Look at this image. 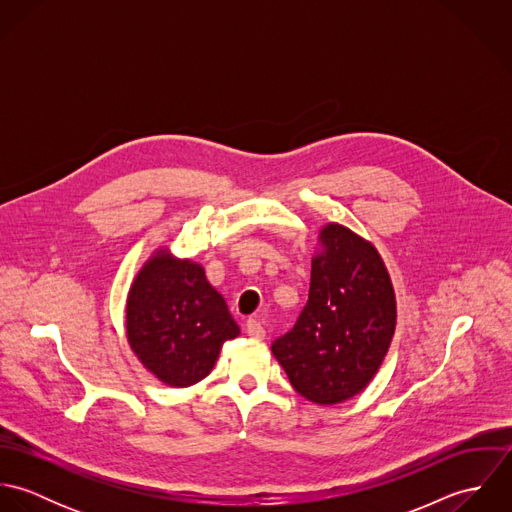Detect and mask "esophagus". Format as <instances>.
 Masks as SVG:
<instances>
[{
	"label": "esophagus",
	"instance_id": "1",
	"mask_svg": "<svg viewBox=\"0 0 512 512\" xmlns=\"http://www.w3.org/2000/svg\"><path fill=\"white\" fill-rule=\"evenodd\" d=\"M246 333L250 335V337H256V339H262L264 335H266V329L262 327V323L258 321V319H254V317H250V319H246Z\"/></svg>",
	"mask_w": 512,
	"mask_h": 512
}]
</instances>
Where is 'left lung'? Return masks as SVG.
Instances as JSON below:
<instances>
[{"mask_svg": "<svg viewBox=\"0 0 512 512\" xmlns=\"http://www.w3.org/2000/svg\"><path fill=\"white\" fill-rule=\"evenodd\" d=\"M319 240L307 303L272 353L303 398L331 406L359 394L382 365L396 299L370 242L341 224H327Z\"/></svg>", "mask_w": 512, "mask_h": 512, "instance_id": "1", "label": "left lung"}]
</instances>
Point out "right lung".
Returning a JSON list of instances; mask_svg holds the SVG:
<instances>
[{"mask_svg": "<svg viewBox=\"0 0 512 512\" xmlns=\"http://www.w3.org/2000/svg\"><path fill=\"white\" fill-rule=\"evenodd\" d=\"M126 331L147 370L179 388L203 380L222 343L240 333L205 270L165 252L147 262L128 293Z\"/></svg>", "mask_w": 512, "mask_h": 512, "instance_id": "obj_1", "label": "right lung"}]
</instances>
